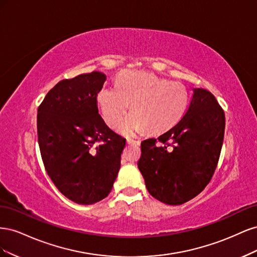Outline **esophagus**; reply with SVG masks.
Returning a JSON list of instances; mask_svg holds the SVG:
<instances>
[{
    "label": "esophagus",
    "mask_w": 257,
    "mask_h": 257,
    "mask_svg": "<svg viewBox=\"0 0 257 257\" xmlns=\"http://www.w3.org/2000/svg\"><path fill=\"white\" fill-rule=\"evenodd\" d=\"M127 144H128V145H141V141H138V139L128 138V139H127Z\"/></svg>",
    "instance_id": "esophagus-1"
}]
</instances>
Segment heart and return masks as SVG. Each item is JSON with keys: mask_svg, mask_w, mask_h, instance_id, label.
I'll return each instance as SVG.
<instances>
[{"mask_svg": "<svg viewBox=\"0 0 257 257\" xmlns=\"http://www.w3.org/2000/svg\"><path fill=\"white\" fill-rule=\"evenodd\" d=\"M97 105L106 123L119 125L122 134L131 136L146 127L151 133H162L174 126L188 109L190 94L181 82L170 81L146 72H125L115 87L104 85L96 94Z\"/></svg>", "mask_w": 257, "mask_h": 257, "instance_id": "obj_1", "label": "heart"}]
</instances>
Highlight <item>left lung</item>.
Instances as JSON below:
<instances>
[{
	"instance_id": "8db88e82",
	"label": "left lung",
	"mask_w": 257,
	"mask_h": 257,
	"mask_svg": "<svg viewBox=\"0 0 257 257\" xmlns=\"http://www.w3.org/2000/svg\"><path fill=\"white\" fill-rule=\"evenodd\" d=\"M182 119L157 138L142 142L138 168L151 195L166 205L197 196L220 159L225 114L211 92L194 89Z\"/></svg>"
}]
</instances>
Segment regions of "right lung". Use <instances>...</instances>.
Segmentation results:
<instances>
[{"instance_id": "add662e5", "label": "right lung", "mask_w": 257, "mask_h": 257, "mask_svg": "<svg viewBox=\"0 0 257 257\" xmlns=\"http://www.w3.org/2000/svg\"><path fill=\"white\" fill-rule=\"evenodd\" d=\"M99 72L58 82L37 110V137L46 172L65 197L91 205L110 193L126 139L106 125L96 94Z\"/></svg>"}]
</instances>
